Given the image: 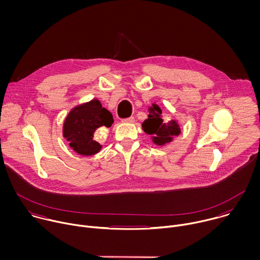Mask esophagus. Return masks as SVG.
<instances>
[{"mask_svg": "<svg viewBox=\"0 0 260 260\" xmlns=\"http://www.w3.org/2000/svg\"><path fill=\"white\" fill-rule=\"evenodd\" d=\"M122 121H123V122H128V123H132V122H134V121H135V117H134V116L127 117V118H124V119H122Z\"/></svg>", "mask_w": 260, "mask_h": 260, "instance_id": "obj_1", "label": "esophagus"}]
</instances>
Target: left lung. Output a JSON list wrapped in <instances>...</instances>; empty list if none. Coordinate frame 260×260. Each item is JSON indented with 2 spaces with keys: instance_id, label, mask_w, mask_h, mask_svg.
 Masks as SVG:
<instances>
[{
  "instance_id": "1",
  "label": "left lung",
  "mask_w": 260,
  "mask_h": 260,
  "mask_svg": "<svg viewBox=\"0 0 260 260\" xmlns=\"http://www.w3.org/2000/svg\"><path fill=\"white\" fill-rule=\"evenodd\" d=\"M160 114L161 110L159 107L153 105V108H150V115L142 125L146 134L154 136L153 142L157 145H164L167 142L172 141L173 136H178L180 134L178 124L175 121L166 124Z\"/></svg>"
}]
</instances>
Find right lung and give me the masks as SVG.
<instances>
[{"instance_id":"add662e5","label":"right lung","mask_w":260,"mask_h":260,"mask_svg":"<svg viewBox=\"0 0 260 260\" xmlns=\"http://www.w3.org/2000/svg\"><path fill=\"white\" fill-rule=\"evenodd\" d=\"M113 121L112 114L98 100H92L71 111L64 121L63 136L73 150L82 155H92L101 149V145L93 139L95 129L110 127Z\"/></svg>"}]
</instances>
